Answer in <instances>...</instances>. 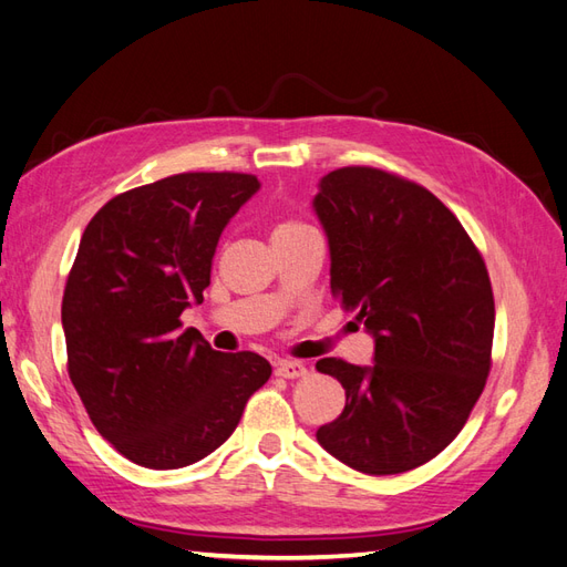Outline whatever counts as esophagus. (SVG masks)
Returning <instances> with one entry per match:
<instances>
[{
  "label": "esophagus",
  "mask_w": 567,
  "mask_h": 567,
  "mask_svg": "<svg viewBox=\"0 0 567 567\" xmlns=\"http://www.w3.org/2000/svg\"><path fill=\"white\" fill-rule=\"evenodd\" d=\"M275 373H278L280 379H303L309 369L303 361H278V364H275Z\"/></svg>",
  "instance_id": "34e87169"
}]
</instances>
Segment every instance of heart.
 <instances>
[{"mask_svg":"<svg viewBox=\"0 0 567 567\" xmlns=\"http://www.w3.org/2000/svg\"><path fill=\"white\" fill-rule=\"evenodd\" d=\"M301 229H309V227L301 225V223H295V220H287V223H280L278 227H275V235H272V237H278V235H295V231H301Z\"/></svg>","mask_w":567,"mask_h":567,"instance_id":"b5f03b06","label":"heart"}]
</instances>
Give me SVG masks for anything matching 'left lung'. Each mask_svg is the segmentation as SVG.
I'll use <instances>...</instances> for the list:
<instances>
[{
	"label": "left lung",
	"instance_id": "obj_1",
	"mask_svg": "<svg viewBox=\"0 0 567 567\" xmlns=\"http://www.w3.org/2000/svg\"><path fill=\"white\" fill-rule=\"evenodd\" d=\"M330 292L359 311L373 364L316 361L344 410L316 439L357 472H410L453 443L486 385L496 309L482 254L424 186L373 167L318 182Z\"/></svg>",
	"mask_w": 567,
	"mask_h": 567
}]
</instances>
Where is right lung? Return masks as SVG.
<instances>
[{
    "mask_svg": "<svg viewBox=\"0 0 567 567\" xmlns=\"http://www.w3.org/2000/svg\"><path fill=\"white\" fill-rule=\"evenodd\" d=\"M258 188L254 174H174L114 196L83 231L62 299L69 379L100 435L141 467L210 455L270 379L264 357L215 352L179 321Z\"/></svg>",
    "mask_w": 567,
    "mask_h": 567,
    "instance_id": "obj_1",
    "label": "right lung"
}]
</instances>
